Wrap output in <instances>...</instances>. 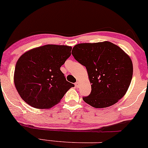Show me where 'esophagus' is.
<instances>
[{
    "label": "esophagus",
    "mask_w": 148,
    "mask_h": 148,
    "mask_svg": "<svg viewBox=\"0 0 148 148\" xmlns=\"http://www.w3.org/2000/svg\"><path fill=\"white\" fill-rule=\"evenodd\" d=\"M75 86L76 87V88H79V81H76L75 83Z\"/></svg>",
    "instance_id": "34e87169"
}]
</instances>
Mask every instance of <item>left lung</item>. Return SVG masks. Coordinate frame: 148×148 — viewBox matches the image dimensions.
<instances>
[{
    "label": "left lung",
    "mask_w": 148,
    "mask_h": 148,
    "mask_svg": "<svg viewBox=\"0 0 148 148\" xmlns=\"http://www.w3.org/2000/svg\"><path fill=\"white\" fill-rule=\"evenodd\" d=\"M74 58L86 67L92 91L83 101L96 108L112 106L125 95L133 74L132 62L112 42L80 43L73 47Z\"/></svg>",
    "instance_id": "1"
}]
</instances>
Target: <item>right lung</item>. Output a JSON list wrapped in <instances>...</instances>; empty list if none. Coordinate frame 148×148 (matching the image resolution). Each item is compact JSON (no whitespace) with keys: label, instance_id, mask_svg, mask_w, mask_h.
<instances>
[{"label":"right lung","instance_id":"add662e5","mask_svg":"<svg viewBox=\"0 0 148 148\" xmlns=\"http://www.w3.org/2000/svg\"><path fill=\"white\" fill-rule=\"evenodd\" d=\"M71 50L67 45H46L27 51L18 58L14 84L25 102L38 109L50 108L74 87L60 69Z\"/></svg>","mask_w":148,"mask_h":148}]
</instances>
